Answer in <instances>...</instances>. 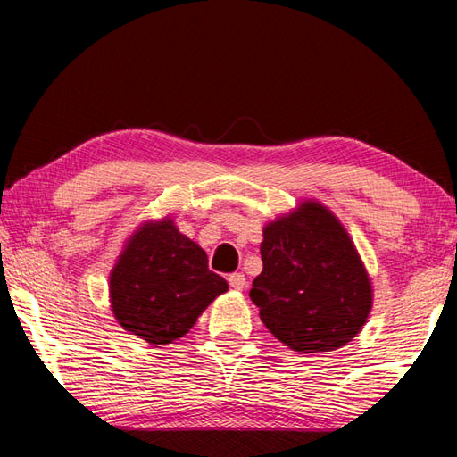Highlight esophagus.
<instances>
[{"instance_id":"obj_1","label":"esophagus","mask_w":457,"mask_h":457,"mask_svg":"<svg viewBox=\"0 0 457 457\" xmlns=\"http://www.w3.org/2000/svg\"><path fill=\"white\" fill-rule=\"evenodd\" d=\"M228 283H229V287H231V288H236V290H244V288H245V275H244V273H234V275H229V277H228Z\"/></svg>"}]
</instances>
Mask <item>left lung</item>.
Instances as JSON below:
<instances>
[{
  "instance_id": "1",
  "label": "left lung",
  "mask_w": 457,
  "mask_h": 457,
  "mask_svg": "<svg viewBox=\"0 0 457 457\" xmlns=\"http://www.w3.org/2000/svg\"><path fill=\"white\" fill-rule=\"evenodd\" d=\"M263 270L249 296L261 322L298 353H324L361 332L373 285L344 223L304 200L263 228Z\"/></svg>"
}]
</instances>
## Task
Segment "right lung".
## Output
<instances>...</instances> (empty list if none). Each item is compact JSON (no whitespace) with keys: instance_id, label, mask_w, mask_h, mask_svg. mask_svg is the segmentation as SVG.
I'll return each instance as SVG.
<instances>
[{"instance_id":"1","label":"right lung","mask_w":457,"mask_h":457,"mask_svg":"<svg viewBox=\"0 0 457 457\" xmlns=\"http://www.w3.org/2000/svg\"><path fill=\"white\" fill-rule=\"evenodd\" d=\"M228 283L208 269V255L170 216L143 221L110 273V306L118 324L151 345L187 336Z\"/></svg>"}]
</instances>
